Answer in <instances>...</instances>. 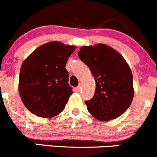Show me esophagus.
<instances>
[{"mask_svg": "<svg viewBox=\"0 0 157 157\" xmlns=\"http://www.w3.org/2000/svg\"><path fill=\"white\" fill-rule=\"evenodd\" d=\"M81 88H82V86H81V85H78V87H76V88H75V90L77 91V92H78V91L81 90Z\"/></svg>", "mask_w": 157, "mask_h": 157, "instance_id": "obj_1", "label": "esophagus"}]
</instances>
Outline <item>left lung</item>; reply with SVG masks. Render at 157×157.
Returning a JSON list of instances; mask_svg holds the SVG:
<instances>
[{
  "instance_id": "obj_1",
  "label": "left lung",
  "mask_w": 157,
  "mask_h": 157,
  "mask_svg": "<svg viewBox=\"0 0 157 157\" xmlns=\"http://www.w3.org/2000/svg\"><path fill=\"white\" fill-rule=\"evenodd\" d=\"M78 54L95 81L94 96L85 101L90 114L101 121L123 114L134 94L133 75L124 57L105 44L82 46Z\"/></svg>"
}]
</instances>
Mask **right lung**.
<instances>
[{"mask_svg":"<svg viewBox=\"0 0 157 157\" xmlns=\"http://www.w3.org/2000/svg\"><path fill=\"white\" fill-rule=\"evenodd\" d=\"M75 46L53 41L36 49L23 63L19 93L25 107L35 115L51 118L64 110L73 93L66 64Z\"/></svg>","mask_w":157,"mask_h":157,"instance_id":"add662e5","label":"right lung"}]
</instances>
